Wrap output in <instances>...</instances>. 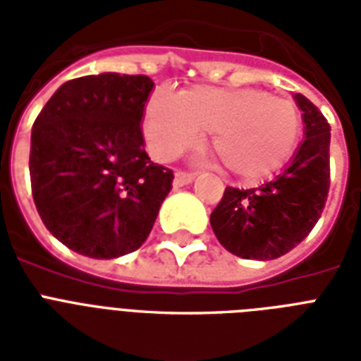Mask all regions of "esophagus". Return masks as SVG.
<instances>
[{
    "label": "esophagus",
    "mask_w": 361,
    "mask_h": 361,
    "mask_svg": "<svg viewBox=\"0 0 361 361\" xmlns=\"http://www.w3.org/2000/svg\"><path fill=\"white\" fill-rule=\"evenodd\" d=\"M195 172H189V170H176L174 174V185L176 187H183L187 185V183H191L192 180H195Z\"/></svg>",
    "instance_id": "1"
}]
</instances>
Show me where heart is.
<instances>
[{
  "mask_svg": "<svg viewBox=\"0 0 361 361\" xmlns=\"http://www.w3.org/2000/svg\"><path fill=\"white\" fill-rule=\"evenodd\" d=\"M142 130L157 161H170L212 135L221 164L241 180L258 181L275 174L296 152L302 114L286 99L255 87L197 86L181 97L149 95Z\"/></svg>",
  "mask_w": 361,
  "mask_h": 361,
  "instance_id": "b5f03b06",
  "label": "heart"
}]
</instances>
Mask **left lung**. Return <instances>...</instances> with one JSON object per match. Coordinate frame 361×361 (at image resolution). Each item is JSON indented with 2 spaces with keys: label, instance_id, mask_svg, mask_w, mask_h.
Listing matches in <instances>:
<instances>
[{
  "label": "left lung",
  "instance_id": "1",
  "mask_svg": "<svg viewBox=\"0 0 361 361\" xmlns=\"http://www.w3.org/2000/svg\"><path fill=\"white\" fill-rule=\"evenodd\" d=\"M305 140L290 164L252 189L226 187L209 223L226 251L241 258L274 260L313 231L330 191V123L302 93L294 95Z\"/></svg>",
  "mask_w": 361,
  "mask_h": 361
}]
</instances>
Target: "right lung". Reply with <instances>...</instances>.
<instances>
[{
    "mask_svg": "<svg viewBox=\"0 0 361 361\" xmlns=\"http://www.w3.org/2000/svg\"><path fill=\"white\" fill-rule=\"evenodd\" d=\"M146 75L65 82L31 129L30 178L52 236L90 258H116L146 241L174 174L144 149Z\"/></svg>",
    "mask_w": 361,
    "mask_h": 361,
    "instance_id": "right-lung-1",
    "label": "right lung"
}]
</instances>
